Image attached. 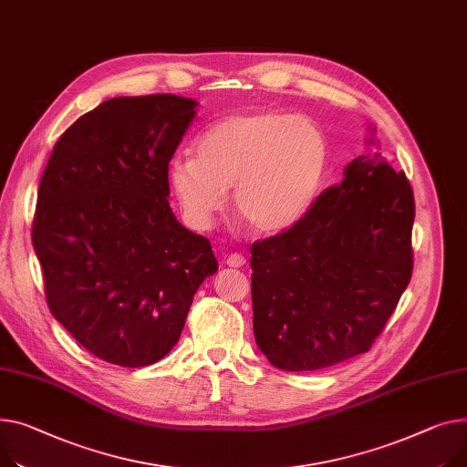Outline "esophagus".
Here are the masks:
<instances>
[{"mask_svg": "<svg viewBox=\"0 0 467 467\" xmlns=\"http://www.w3.org/2000/svg\"><path fill=\"white\" fill-rule=\"evenodd\" d=\"M227 265L233 266V268H240V266L245 265V259H244V255H240V254H231V255L227 257Z\"/></svg>", "mask_w": 467, "mask_h": 467, "instance_id": "esophagus-1", "label": "esophagus"}]
</instances>
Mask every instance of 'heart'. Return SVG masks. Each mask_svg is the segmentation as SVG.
I'll return each mask as SVG.
<instances>
[{
  "mask_svg": "<svg viewBox=\"0 0 467 467\" xmlns=\"http://www.w3.org/2000/svg\"><path fill=\"white\" fill-rule=\"evenodd\" d=\"M197 158L169 163L171 188L188 220L208 227L234 185L233 204L252 231L277 234L295 227L317 201L328 169V142L316 121L254 109L208 126Z\"/></svg>",
  "mask_w": 467,
  "mask_h": 467,
  "instance_id": "obj_1",
  "label": "heart"
}]
</instances>
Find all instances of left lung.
<instances>
[{
  "label": "left lung",
  "mask_w": 467,
  "mask_h": 467,
  "mask_svg": "<svg viewBox=\"0 0 467 467\" xmlns=\"http://www.w3.org/2000/svg\"><path fill=\"white\" fill-rule=\"evenodd\" d=\"M413 220L406 174L360 155L295 227L254 242V332L270 364L309 371L369 351L411 279Z\"/></svg>",
  "instance_id": "1"
}]
</instances>
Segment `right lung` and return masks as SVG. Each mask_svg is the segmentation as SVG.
<instances>
[{"label": "right lung", "mask_w": 467, "mask_h": 467, "mask_svg": "<svg viewBox=\"0 0 467 467\" xmlns=\"http://www.w3.org/2000/svg\"><path fill=\"white\" fill-rule=\"evenodd\" d=\"M197 103L171 93L114 98L57 139L31 225L56 321L93 357L158 362L217 270L210 240L180 225L169 163Z\"/></svg>", "instance_id": "1"}]
</instances>
